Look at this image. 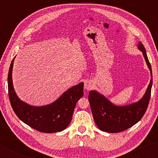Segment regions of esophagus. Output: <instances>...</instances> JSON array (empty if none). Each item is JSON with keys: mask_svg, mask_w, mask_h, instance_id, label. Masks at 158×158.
Segmentation results:
<instances>
[{"mask_svg": "<svg viewBox=\"0 0 158 158\" xmlns=\"http://www.w3.org/2000/svg\"><path fill=\"white\" fill-rule=\"evenodd\" d=\"M84 88H85V89H86L88 90H90L92 88H93V83H92L90 81H86L85 82Z\"/></svg>", "mask_w": 158, "mask_h": 158, "instance_id": "1", "label": "esophagus"}]
</instances>
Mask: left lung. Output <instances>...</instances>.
<instances>
[{
	"mask_svg": "<svg viewBox=\"0 0 158 158\" xmlns=\"http://www.w3.org/2000/svg\"><path fill=\"white\" fill-rule=\"evenodd\" d=\"M137 48L143 52L152 77L146 93L138 102L118 106L114 105L105 96L96 90L89 92L88 99L94 122L102 131L117 133L125 131L138 123L147 109L152 86V67L143 44L139 42Z\"/></svg>",
	"mask_w": 158,
	"mask_h": 158,
	"instance_id": "left-lung-1",
	"label": "left lung"
}]
</instances>
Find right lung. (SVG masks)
<instances>
[{"instance_id":"obj_1","label":"right lung","mask_w":158,"mask_h":158,"mask_svg":"<svg viewBox=\"0 0 158 158\" xmlns=\"http://www.w3.org/2000/svg\"><path fill=\"white\" fill-rule=\"evenodd\" d=\"M11 62L8 73L9 98L12 109L22 122L37 131L55 133L65 129L73 117L76 104L83 97L84 83L81 82L63 93L55 102L43 106H32L23 102L16 94L12 84Z\"/></svg>"}]
</instances>
